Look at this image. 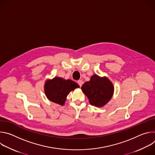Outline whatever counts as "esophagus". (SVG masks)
Returning a JSON list of instances; mask_svg holds the SVG:
<instances>
[{
	"instance_id": "34e87169",
	"label": "esophagus",
	"mask_w": 155,
	"mask_h": 155,
	"mask_svg": "<svg viewBox=\"0 0 155 155\" xmlns=\"http://www.w3.org/2000/svg\"><path fill=\"white\" fill-rule=\"evenodd\" d=\"M77 83H78V84H79V86H82V84H83V81H81V80H78V81H77Z\"/></svg>"
}]
</instances>
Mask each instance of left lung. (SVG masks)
<instances>
[{
  "label": "left lung",
  "mask_w": 155,
  "mask_h": 155,
  "mask_svg": "<svg viewBox=\"0 0 155 155\" xmlns=\"http://www.w3.org/2000/svg\"><path fill=\"white\" fill-rule=\"evenodd\" d=\"M83 93L87 96L90 103L97 107H102L111 100L114 86L107 77H100L94 74L89 81L85 82L81 86Z\"/></svg>",
  "instance_id": "1"
}]
</instances>
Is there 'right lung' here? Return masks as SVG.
<instances>
[{"mask_svg":"<svg viewBox=\"0 0 155 155\" xmlns=\"http://www.w3.org/2000/svg\"><path fill=\"white\" fill-rule=\"evenodd\" d=\"M78 87L80 86L71 80L55 77L45 81L44 91L49 101L64 105L69 93Z\"/></svg>","mask_w":155,"mask_h":155,"instance_id":"right-lung-1","label":"right lung"}]
</instances>
